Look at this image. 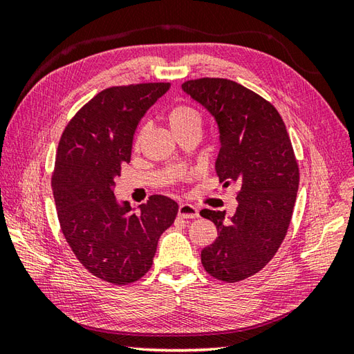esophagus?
I'll return each mask as SVG.
<instances>
[{
	"mask_svg": "<svg viewBox=\"0 0 354 354\" xmlns=\"http://www.w3.org/2000/svg\"><path fill=\"white\" fill-rule=\"evenodd\" d=\"M178 214L184 219H196L199 217V209L192 204H181L178 208Z\"/></svg>",
	"mask_w": 354,
	"mask_h": 354,
	"instance_id": "esophagus-1",
	"label": "esophagus"
}]
</instances>
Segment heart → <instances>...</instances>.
<instances>
[{
  "label": "heart",
  "instance_id": "b5f03b06",
  "mask_svg": "<svg viewBox=\"0 0 354 354\" xmlns=\"http://www.w3.org/2000/svg\"><path fill=\"white\" fill-rule=\"evenodd\" d=\"M169 123L173 132L183 131V129H189V127H201L202 124V118L199 112L189 106V104H178V106L171 108L169 112ZM142 131L138 133L137 142L141 138Z\"/></svg>",
  "mask_w": 354,
  "mask_h": 354
}]
</instances>
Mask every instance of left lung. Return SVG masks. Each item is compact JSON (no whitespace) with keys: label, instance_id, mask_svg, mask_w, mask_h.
<instances>
[{"label":"left lung","instance_id":"1","mask_svg":"<svg viewBox=\"0 0 354 354\" xmlns=\"http://www.w3.org/2000/svg\"><path fill=\"white\" fill-rule=\"evenodd\" d=\"M183 91L217 124L221 183L239 185L234 214L201 212L217 228L214 242L201 252L202 266L217 280L236 283L257 274L280 248L297 199L298 164L283 118L260 95L209 77L185 82Z\"/></svg>","mask_w":354,"mask_h":354}]
</instances>
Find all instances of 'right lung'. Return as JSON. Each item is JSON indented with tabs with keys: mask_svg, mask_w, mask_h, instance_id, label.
Here are the masks:
<instances>
[{
	"mask_svg": "<svg viewBox=\"0 0 354 354\" xmlns=\"http://www.w3.org/2000/svg\"><path fill=\"white\" fill-rule=\"evenodd\" d=\"M169 88L104 89L73 117L59 141L51 178L59 223L82 265L112 284L137 281L152 268L158 240L178 214L176 202L162 194L138 208L114 196L140 120Z\"/></svg>",
	"mask_w": 354,
	"mask_h": 354,
	"instance_id": "add662e5",
	"label": "right lung"
}]
</instances>
